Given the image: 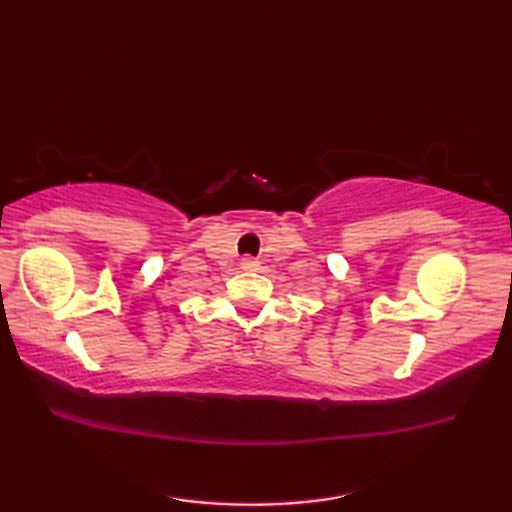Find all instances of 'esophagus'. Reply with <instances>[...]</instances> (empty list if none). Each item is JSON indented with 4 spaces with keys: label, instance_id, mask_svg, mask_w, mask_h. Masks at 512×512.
Listing matches in <instances>:
<instances>
[{
    "label": "esophagus",
    "instance_id": "1",
    "mask_svg": "<svg viewBox=\"0 0 512 512\" xmlns=\"http://www.w3.org/2000/svg\"><path fill=\"white\" fill-rule=\"evenodd\" d=\"M242 268H244V270H257V268H259V262H257V259H253V257H244V259H242Z\"/></svg>",
    "mask_w": 512,
    "mask_h": 512
}]
</instances>
